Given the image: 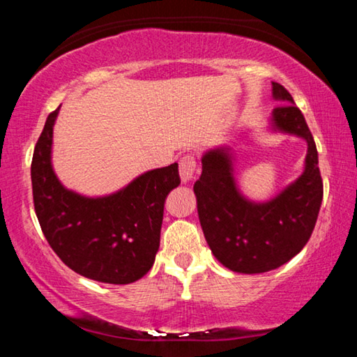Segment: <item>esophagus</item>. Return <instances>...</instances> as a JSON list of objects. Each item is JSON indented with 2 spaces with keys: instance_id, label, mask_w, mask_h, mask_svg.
I'll return each mask as SVG.
<instances>
[{
  "instance_id": "esophagus-1",
  "label": "esophagus",
  "mask_w": 357,
  "mask_h": 357,
  "mask_svg": "<svg viewBox=\"0 0 357 357\" xmlns=\"http://www.w3.org/2000/svg\"><path fill=\"white\" fill-rule=\"evenodd\" d=\"M195 172H197V162L195 157L192 154H185L184 157H181L179 160V176L181 181L184 184L189 183L193 178H195Z\"/></svg>"
}]
</instances>
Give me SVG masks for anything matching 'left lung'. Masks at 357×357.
<instances>
[{"label": "left lung", "instance_id": "8db88e82", "mask_svg": "<svg viewBox=\"0 0 357 357\" xmlns=\"http://www.w3.org/2000/svg\"><path fill=\"white\" fill-rule=\"evenodd\" d=\"M273 132L305 140L304 172L269 202L257 203L241 193L234 178V154L229 146L208 149L202 157V176L193 185L198 219L214 257L241 274H261L280 268L310 239L323 202V181L315 140L294 100L273 82Z\"/></svg>", "mask_w": 357, "mask_h": 357}]
</instances>
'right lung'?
<instances>
[{
    "mask_svg": "<svg viewBox=\"0 0 357 357\" xmlns=\"http://www.w3.org/2000/svg\"><path fill=\"white\" fill-rule=\"evenodd\" d=\"M58 113L48 114L31 162L34 209L45 239L86 279L113 285L142 279L159 250L165 198L181 184L178 164L143 173L110 195L66 189L52 165Z\"/></svg>",
    "mask_w": 357,
    "mask_h": 357,
    "instance_id": "add662e5",
    "label": "right lung"
}]
</instances>
